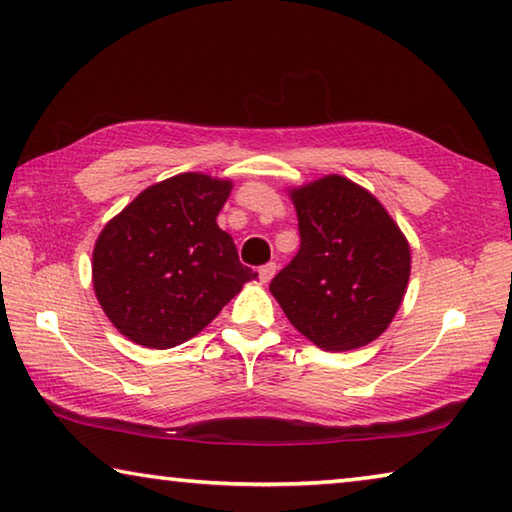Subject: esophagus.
<instances>
[{"mask_svg": "<svg viewBox=\"0 0 512 512\" xmlns=\"http://www.w3.org/2000/svg\"><path fill=\"white\" fill-rule=\"evenodd\" d=\"M275 271H277V266H275L273 262H268V264H264V266H259V280H262V282H271V280H273V275H275Z\"/></svg>", "mask_w": 512, "mask_h": 512, "instance_id": "esophagus-1", "label": "esophagus"}]
</instances>
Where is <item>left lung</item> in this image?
<instances>
[{
    "label": "left lung",
    "instance_id": "1",
    "mask_svg": "<svg viewBox=\"0 0 512 512\" xmlns=\"http://www.w3.org/2000/svg\"><path fill=\"white\" fill-rule=\"evenodd\" d=\"M300 250L271 293L291 325L327 352L375 341L402 305L409 241L375 196L343 176L291 192Z\"/></svg>",
    "mask_w": 512,
    "mask_h": 512
}]
</instances>
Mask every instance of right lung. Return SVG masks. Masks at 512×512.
<instances>
[{
    "instance_id": "obj_1",
    "label": "right lung",
    "mask_w": 512,
    "mask_h": 512,
    "mask_svg": "<svg viewBox=\"0 0 512 512\" xmlns=\"http://www.w3.org/2000/svg\"><path fill=\"white\" fill-rule=\"evenodd\" d=\"M230 189V180L180 173L144 189L101 230L92 253L94 293L126 339L176 348L255 280L216 225Z\"/></svg>"
}]
</instances>
